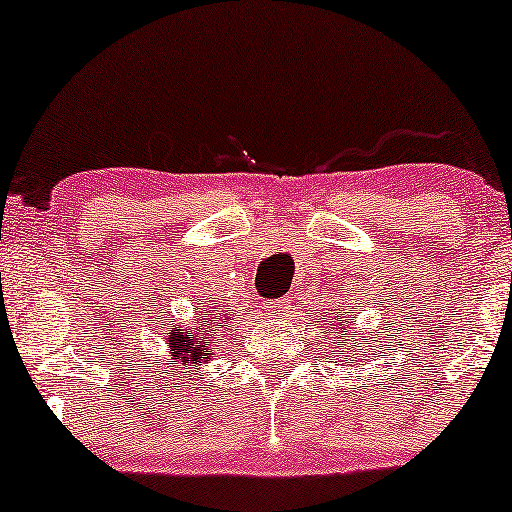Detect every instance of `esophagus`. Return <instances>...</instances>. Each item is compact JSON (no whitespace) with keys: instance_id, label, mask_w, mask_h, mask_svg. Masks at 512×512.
Here are the masks:
<instances>
[{"instance_id":"obj_1","label":"esophagus","mask_w":512,"mask_h":512,"mask_svg":"<svg viewBox=\"0 0 512 512\" xmlns=\"http://www.w3.org/2000/svg\"><path fill=\"white\" fill-rule=\"evenodd\" d=\"M286 312H289V300L286 298L270 300V303L265 305V314H268L270 319H282V317H286Z\"/></svg>"}]
</instances>
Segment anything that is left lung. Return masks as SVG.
<instances>
[{"label":"left lung","mask_w":512,"mask_h":512,"mask_svg":"<svg viewBox=\"0 0 512 512\" xmlns=\"http://www.w3.org/2000/svg\"><path fill=\"white\" fill-rule=\"evenodd\" d=\"M338 310L340 312L333 310L335 321L331 324V328L335 333H338L335 338H340L342 359L347 356V366L359 368V366H363V363H366L373 342H370L361 331H354V314L352 312H347L342 305H338Z\"/></svg>","instance_id":"8db88e82"}]
</instances>
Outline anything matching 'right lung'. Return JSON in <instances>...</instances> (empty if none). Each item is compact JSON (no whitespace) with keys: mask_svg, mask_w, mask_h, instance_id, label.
<instances>
[{"mask_svg":"<svg viewBox=\"0 0 512 512\" xmlns=\"http://www.w3.org/2000/svg\"><path fill=\"white\" fill-rule=\"evenodd\" d=\"M202 312H209L207 317L202 314V317L195 321L193 326H174L170 333L165 335V345L170 349V359L179 361L181 366H202V363L212 359L214 354V347L212 342H209V333H212L214 326H219L223 319H226V314L219 307H212V310H207V307H198ZM174 373V368H172Z\"/></svg>","mask_w":512,"mask_h":512,"instance_id":"right-lung-1","label":"right lung"}]
</instances>
